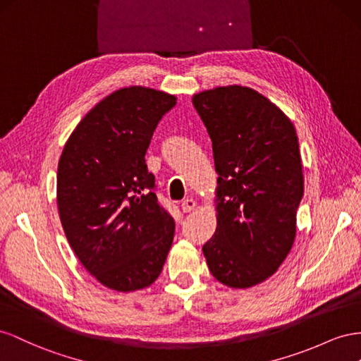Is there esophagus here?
<instances>
[{
	"instance_id": "1",
	"label": "esophagus",
	"mask_w": 361,
	"mask_h": 361,
	"mask_svg": "<svg viewBox=\"0 0 361 361\" xmlns=\"http://www.w3.org/2000/svg\"><path fill=\"white\" fill-rule=\"evenodd\" d=\"M195 207H197V201L192 200V198H188L186 201H183V204H181V210H183L184 213L193 212Z\"/></svg>"
}]
</instances>
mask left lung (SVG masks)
I'll use <instances>...</instances> for the list:
<instances>
[{
    "label": "left lung",
    "instance_id": "left-lung-1",
    "mask_svg": "<svg viewBox=\"0 0 361 361\" xmlns=\"http://www.w3.org/2000/svg\"><path fill=\"white\" fill-rule=\"evenodd\" d=\"M212 139L216 231L202 246L212 275L248 289L290 252L304 175L292 121L259 92L219 86L192 97Z\"/></svg>",
    "mask_w": 361,
    "mask_h": 361
}]
</instances>
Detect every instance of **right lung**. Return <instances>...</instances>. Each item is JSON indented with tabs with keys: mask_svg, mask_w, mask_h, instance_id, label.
Segmentation results:
<instances>
[{
	"mask_svg": "<svg viewBox=\"0 0 361 361\" xmlns=\"http://www.w3.org/2000/svg\"><path fill=\"white\" fill-rule=\"evenodd\" d=\"M177 97L130 86L87 111L71 133L57 168V209L85 269L116 292L157 280L175 224L157 201L145 152Z\"/></svg>",
	"mask_w": 361,
	"mask_h": 361,
	"instance_id": "obj_1",
	"label": "right lung"
}]
</instances>
